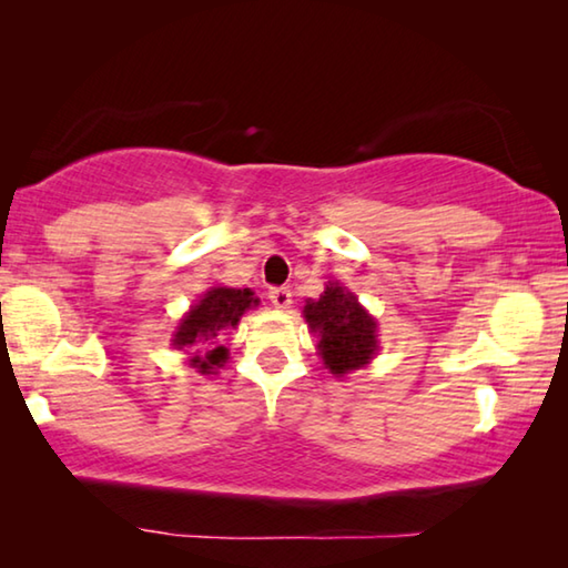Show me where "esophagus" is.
Listing matches in <instances>:
<instances>
[{"label": "esophagus", "instance_id": "esophagus-1", "mask_svg": "<svg viewBox=\"0 0 568 568\" xmlns=\"http://www.w3.org/2000/svg\"><path fill=\"white\" fill-rule=\"evenodd\" d=\"M267 297H271V303L275 305V307H291V303H293V293L287 291V287H271V293H267Z\"/></svg>", "mask_w": 568, "mask_h": 568}]
</instances>
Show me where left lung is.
<instances>
[{"instance_id": "8db88e82", "label": "left lung", "mask_w": 568, "mask_h": 568, "mask_svg": "<svg viewBox=\"0 0 568 568\" xmlns=\"http://www.w3.org/2000/svg\"><path fill=\"white\" fill-rule=\"evenodd\" d=\"M303 318L318 333L321 358L333 376L363 368L378 351L376 318L341 283H328L318 301H307Z\"/></svg>"}]
</instances>
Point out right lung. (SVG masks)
Listing matches in <instances>:
<instances>
[{"label": "right lung", "instance_id": "right-lung-1", "mask_svg": "<svg viewBox=\"0 0 568 568\" xmlns=\"http://www.w3.org/2000/svg\"><path fill=\"white\" fill-rule=\"evenodd\" d=\"M257 305L255 293L250 287H210V291L200 297V301L190 307V313L180 321L172 345L175 348H190V345H205L210 348L205 353L192 355L190 365L197 368V373H215V368H223L227 361V348L217 345L223 331L235 328L243 318V313Z\"/></svg>", "mask_w": 568, "mask_h": 568}]
</instances>
